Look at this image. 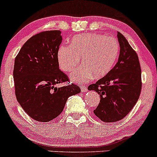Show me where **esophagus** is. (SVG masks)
<instances>
[{
	"label": "esophagus",
	"mask_w": 157,
	"mask_h": 157,
	"mask_svg": "<svg viewBox=\"0 0 157 157\" xmlns=\"http://www.w3.org/2000/svg\"><path fill=\"white\" fill-rule=\"evenodd\" d=\"M80 89H81V91L82 92H86L88 91V88L86 86H80Z\"/></svg>",
	"instance_id": "esophagus-1"
}]
</instances>
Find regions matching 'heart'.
I'll return each mask as SVG.
<instances>
[{
  "label": "heart",
  "instance_id": "heart-1",
  "mask_svg": "<svg viewBox=\"0 0 157 157\" xmlns=\"http://www.w3.org/2000/svg\"><path fill=\"white\" fill-rule=\"evenodd\" d=\"M118 41L113 36L97 33H86L76 36L70 46L61 45L57 51L59 65L65 72L73 71L80 63L78 69L71 75L76 82H85L107 75L113 68L119 54Z\"/></svg>",
  "mask_w": 157,
  "mask_h": 157
}]
</instances>
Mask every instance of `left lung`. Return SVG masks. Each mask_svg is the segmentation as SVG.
<instances>
[{
  "label": "left lung",
  "mask_w": 157,
  "mask_h": 157,
  "mask_svg": "<svg viewBox=\"0 0 157 157\" xmlns=\"http://www.w3.org/2000/svg\"><path fill=\"white\" fill-rule=\"evenodd\" d=\"M120 53L113 69L88 89L100 94L94 113L106 123L124 118L136 104L142 89V71L136 52L118 32Z\"/></svg>",
  "instance_id": "8db88e82"
}]
</instances>
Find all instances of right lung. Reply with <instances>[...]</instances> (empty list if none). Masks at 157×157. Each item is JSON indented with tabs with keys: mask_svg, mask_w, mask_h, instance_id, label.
<instances>
[{
	"mask_svg": "<svg viewBox=\"0 0 157 157\" xmlns=\"http://www.w3.org/2000/svg\"><path fill=\"white\" fill-rule=\"evenodd\" d=\"M63 38L60 30L33 36L15 59L13 78L17 101L29 116L40 122L54 119L63 112L68 98L80 92L78 86L57 87L69 82L59 68L57 51Z\"/></svg>",
	"mask_w": 157,
	"mask_h": 157,
	"instance_id": "obj_1",
	"label": "right lung"
}]
</instances>
